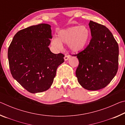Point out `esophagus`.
<instances>
[{
    "instance_id": "esophagus-1",
    "label": "esophagus",
    "mask_w": 125,
    "mask_h": 125,
    "mask_svg": "<svg viewBox=\"0 0 125 125\" xmlns=\"http://www.w3.org/2000/svg\"><path fill=\"white\" fill-rule=\"evenodd\" d=\"M69 57H70V56H69L68 54H65V56H64V60H65V61H67V60L69 59Z\"/></svg>"
}]
</instances>
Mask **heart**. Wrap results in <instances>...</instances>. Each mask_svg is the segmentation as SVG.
Wrapping results in <instances>:
<instances>
[{
	"mask_svg": "<svg viewBox=\"0 0 125 125\" xmlns=\"http://www.w3.org/2000/svg\"><path fill=\"white\" fill-rule=\"evenodd\" d=\"M58 38H53L51 41L54 47L60 48L62 43L68 44L74 52H79L85 47L90 36V31L84 26H75L59 31Z\"/></svg>",
	"mask_w": 125,
	"mask_h": 125,
	"instance_id": "heart-1",
	"label": "heart"
}]
</instances>
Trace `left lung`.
I'll return each mask as SVG.
<instances>
[{
  "label": "left lung",
  "instance_id": "8db88e82",
  "mask_svg": "<svg viewBox=\"0 0 125 125\" xmlns=\"http://www.w3.org/2000/svg\"><path fill=\"white\" fill-rule=\"evenodd\" d=\"M91 39L82 51L74 54L79 60L75 74L85 89L97 90L105 88L117 73L118 46L106 27L90 21Z\"/></svg>",
  "mask_w": 125,
  "mask_h": 125
}]
</instances>
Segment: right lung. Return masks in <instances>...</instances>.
<instances>
[{
    "mask_svg": "<svg viewBox=\"0 0 125 125\" xmlns=\"http://www.w3.org/2000/svg\"><path fill=\"white\" fill-rule=\"evenodd\" d=\"M52 39L50 25L40 24L18 31L8 48L10 72L22 87L31 93L48 90L64 55L54 54L48 46Z\"/></svg>",
    "mask_w": 125,
    "mask_h": 125,
    "instance_id": "obj_1",
    "label": "right lung"
}]
</instances>
